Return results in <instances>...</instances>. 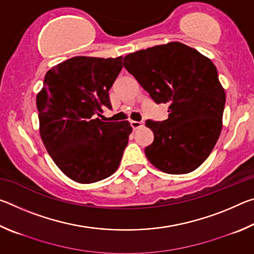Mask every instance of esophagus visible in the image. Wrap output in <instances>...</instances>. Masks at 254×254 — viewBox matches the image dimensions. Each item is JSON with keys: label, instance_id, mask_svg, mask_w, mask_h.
Listing matches in <instances>:
<instances>
[{"label": "esophagus", "instance_id": "esophagus-1", "mask_svg": "<svg viewBox=\"0 0 254 254\" xmlns=\"http://www.w3.org/2000/svg\"><path fill=\"white\" fill-rule=\"evenodd\" d=\"M131 127L136 130V128H140L144 126V123L142 121H131Z\"/></svg>", "mask_w": 254, "mask_h": 254}]
</instances>
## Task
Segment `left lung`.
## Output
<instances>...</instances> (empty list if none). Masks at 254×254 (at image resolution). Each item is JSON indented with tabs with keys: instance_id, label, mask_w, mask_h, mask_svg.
<instances>
[{
	"instance_id": "1",
	"label": "left lung",
	"mask_w": 254,
	"mask_h": 254,
	"mask_svg": "<svg viewBox=\"0 0 254 254\" xmlns=\"http://www.w3.org/2000/svg\"><path fill=\"white\" fill-rule=\"evenodd\" d=\"M157 104H168V119L147 120L154 134L144 149L148 160L163 173L188 174L212 152L222 131L225 91L212 60L182 42L139 50L123 59Z\"/></svg>"
}]
</instances>
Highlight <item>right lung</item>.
<instances>
[{"mask_svg": "<svg viewBox=\"0 0 254 254\" xmlns=\"http://www.w3.org/2000/svg\"><path fill=\"white\" fill-rule=\"evenodd\" d=\"M122 56H78L48 70L37 95L40 135L54 162L80 184L100 182L118 170L132 127L103 122L112 109L109 91L122 69Z\"/></svg>", "mask_w": 254, "mask_h": 254, "instance_id": "obj_1", "label": "right lung"}]
</instances>
